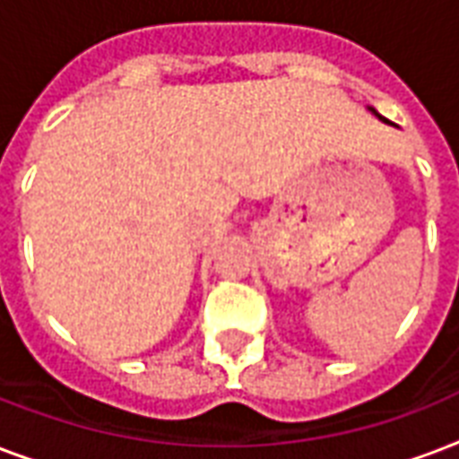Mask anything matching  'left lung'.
<instances>
[{"instance_id": "1", "label": "left lung", "mask_w": 459, "mask_h": 459, "mask_svg": "<svg viewBox=\"0 0 459 459\" xmlns=\"http://www.w3.org/2000/svg\"><path fill=\"white\" fill-rule=\"evenodd\" d=\"M371 112H374V109H371ZM378 117H381V115H378ZM381 119H383V122H388V119H385V117H381Z\"/></svg>"}]
</instances>
